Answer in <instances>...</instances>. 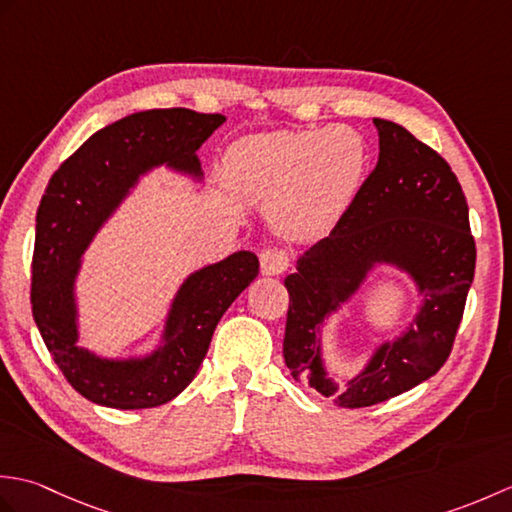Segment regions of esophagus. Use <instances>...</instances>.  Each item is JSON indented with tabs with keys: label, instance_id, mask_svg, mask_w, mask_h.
Here are the masks:
<instances>
[{
	"label": "esophagus",
	"instance_id": "34e87169",
	"mask_svg": "<svg viewBox=\"0 0 512 512\" xmlns=\"http://www.w3.org/2000/svg\"><path fill=\"white\" fill-rule=\"evenodd\" d=\"M259 262H262V273L264 275H281L290 266V255L286 248L270 246L262 255H259Z\"/></svg>",
	"mask_w": 512,
	"mask_h": 512
}]
</instances>
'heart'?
I'll list each match as a JSON object with an SVG mask.
<instances>
[{
	"instance_id": "heart-1",
	"label": "heart",
	"mask_w": 512,
	"mask_h": 512,
	"mask_svg": "<svg viewBox=\"0 0 512 512\" xmlns=\"http://www.w3.org/2000/svg\"><path fill=\"white\" fill-rule=\"evenodd\" d=\"M363 169V143L347 127L250 136L224 158L228 184L253 198H275L277 220L292 233L321 231L339 220Z\"/></svg>"
}]
</instances>
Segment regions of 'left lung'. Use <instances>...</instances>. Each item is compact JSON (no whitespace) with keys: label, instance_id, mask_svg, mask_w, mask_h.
<instances>
[{"label":"left lung","instance_id":"1","mask_svg":"<svg viewBox=\"0 0 512 512\" xmlns=\"http://www.w3.org/2000/svg\"><path fill=\"white\" fill-rule=\"evenodd\" d=\"M380 154L330 235L286 277L290 306L284 358L290 374L334 405H378L420 385L447 363L475 275L469 206L449 162L405 127L374 118ZM376 261L396 263L417 279L425 303L412 330L379 348L345 390L324 376L316 330L360 285Z\"/></svg>","mask_w":512,"mask_h":512}]
</instances>
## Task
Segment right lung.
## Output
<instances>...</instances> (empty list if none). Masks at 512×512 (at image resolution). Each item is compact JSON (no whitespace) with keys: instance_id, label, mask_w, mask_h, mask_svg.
Returning <instances> with one entry per match:
<instances>
[{"instance_id":"1","label":"right lung","mask_w":512,"mask_h":512,"mask_svg":"<svg viewBox=\"0 0 512 512\" xmlns=\"http://www.w3.org/2000/svg\"><path fill=\"white\" fill-rule=\"evenodd\" d=\"M224 121L187 107L138 112L99 129L52 173L37 211L32 317L65 380L96 405L149 409L176 398L209 352L217 321L259 273L248 250L193 273L173 301L165 345L143 361H105L76 347L72 284L96 228L149 167L167 162L200 176L195 151Z\"/></svg>"}]
</instances>
